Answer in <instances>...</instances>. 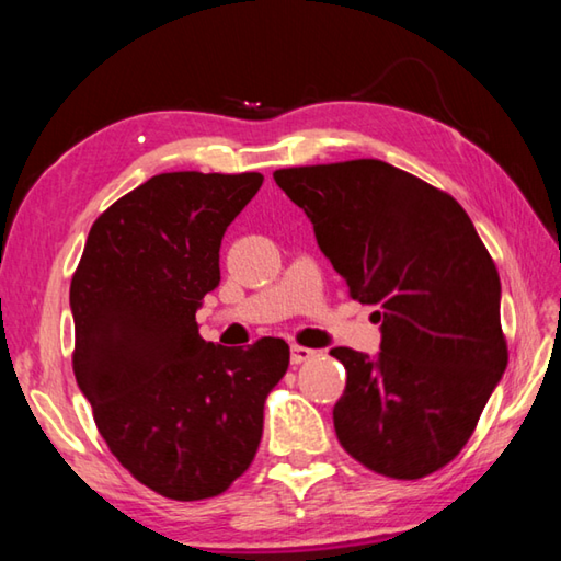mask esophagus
<instances>
[{"label":"esophagus","instance_id":"1","mask_svg":"<svg viewBox=\"0 0 561 561\" xmlns=\"http://www.w3.org/2000/svg\"><path fill=\"white\" fill-rule=\"evenodd\" d=\"M314 354H317L314 348H307V346H299V344H294V346H291V364H294V366H299V364H307V360L314 358Z\"/></svg>","mask_w":561,"mask_h":561}]
</instances>
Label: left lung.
<instances>
[{"label":"left lung","instance_id":"obj_1","mask_svg":"<svg viewBox=\"0 0 561 561\" xmlns=\"http://www.w3.org/2000/svg\"><path fill=\"white\" fill-rule=\"evenodd\" d=\"M348 297L378 307L381 354L339 346L336 438L364 468L417 480L470 440L507 368L500 274L455 197L383 160L274 170Z\"/></svg>","mask_w":561,"mask_h":561}]
</instances>
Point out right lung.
<instances>
[{"instance_id":"add662e5","label":"right lung","mask_w":561,"mask_h":561,"mask_svg":"<svg viewBox=\"0 0 561 561\" xmlns=\"http://www.w3.org/2000/svg\"><path fill=\"white\" fill-rule=\"evenodd\" d=\"M260 173H160L93 222L71 279L73 376L111 453L158 495L217 497L250 468L287 341L215 346L195 311Z\"/></svg>"}]
</instances>
